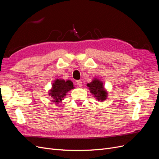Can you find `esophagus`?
<instances>
[{
  "instance_id": "esophagus-1",
  "label": "esophagus",
  "mask_w": 159,
  "mask_h": 159,
  "mask_svg": "<svg viewBox=\"0 0 159 159\" xmlns=\"http://www.w3.org/2000/svg\"><path fill=\"white\" fill-rule=\"evenodd\" d=\"M76 84H77V85H78V87H80V88L82 87V85H83L82 81H81V80H78V81H76Z\"/></svg>"
}]
</instances>
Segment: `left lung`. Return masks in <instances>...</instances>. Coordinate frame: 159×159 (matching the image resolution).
I'll list each match as a JSON object with an SVG mask.
<instances>
[{
	"instance_id": "obj_1",
	"label": "left lung",
	"mask_w": 159,
	"mask_h": 159,
	"mask_svg": "<svg viewBox=\"0 0 159 159\" xmlns=\"http://www.w3.org/2000/svg\"><path fill=\"white\" fill-rule=\"evenodd\" d=\"M87 86L90 92L99 102H102L107 98V91L105 89L103 81L99 79L94 78L91 82L87 84Z\"/></svg>"
}]
</instances>
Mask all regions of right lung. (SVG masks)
Masks as SVG:
<instances>
[{
    "mask_svg": "<svg viewBox=\"0 0 159 159\" xmlns=\"http://www.w3.org/2000/svg\"><path fill=\"white\" fill-rule=\"evenodd\" d=\"M74 88L73 82L71 80L65 81L64 79H56L52 85L48 95L52 98V102L59 104L64 99L66 93Z\"/></svg>",
    "mask_w": 159,
    "mask_h": 159,
    "instance_id": "add662e5",
    "label": "right lung"
}]
</instances>
